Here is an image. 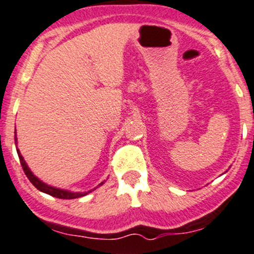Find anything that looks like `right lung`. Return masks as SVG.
I'll use <instances>...</instances> for the list:
<instances>
[{"label": "right lung", "mask_w": 254, "mask_h": 254, "mask_svg": "<svg viewBox=\"0 0 254 254\" xmlns=\"http://www.w3.org/2000/svg\"><path fill=\"white\" fill-rule=\"evenodd\" d=\"M15 145H17V134H15ZM17 152H18V156H19V160H20V163H21V167H23L24 172H25L26 177L29 178V181L32 183V185H34L35 188H37V189L40 190V191L45 192V193H48V195L53 196V197H57V198H64V200H72V198H78V197H82V196H86L88 195L89 192H92L93 190L97 189L98 187H100V185H103L105 183L102 182L99 185H98L97 188H94V189L89 190V191L87 192H77V191H69V190H64V189H59V188H56V187H51V185L46 184V183H43L42 181H40L39 178H37L36 176H35L34 173H32L31 170L29 168V166L26 165L25 160H24V157L21 156L20 151L17 149Z\"/></svg>", "instance_id": "right-lung-1"}]
</instances>
